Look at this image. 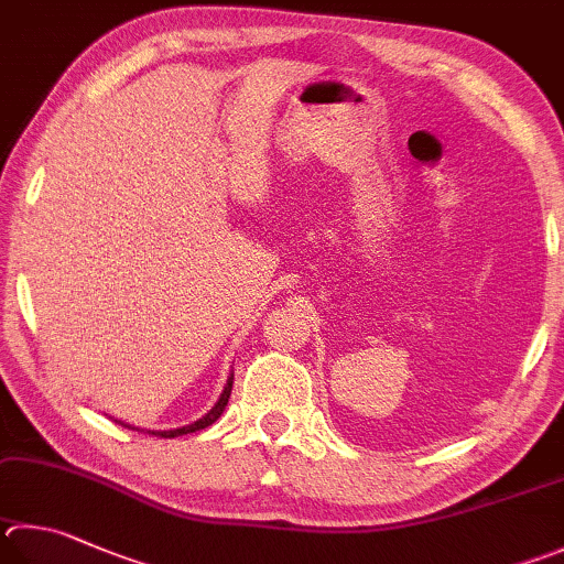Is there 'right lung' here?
I'll use <instances>...</instances> for the list:
<instances>
[{
  "instance_id": "obj_1",
  "label": "right lung",
  "mask_w": 564,
  "mask_h": 564,
  "mask_svg": "<svg viewBox=\"0 0 564 564\" xmlns=\"http://www.w3.org/2000/svg\"><path fill=\"white\" fill-rule=\"evenodd\" d=\"M231 384H234V372L229 375L227 387H224V392H221V397H219V402L214 404V406L209 409V412L204 414L202 419H197V422H192V424H187V426H180V429H167V432H148V434H155V436H160V438H175V436H182V434H192V432H199V429H207V426H212V424L217 422V419L221 416L224 406H227V402H229ZM118 424H122V422H118ZM122 426H128V429H135V426H130V424H122Z\"/></svg>"
}]
</instances>
